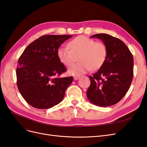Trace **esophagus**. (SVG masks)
Instances as JSON below:
<instances>
[{"mask_svg": "<svg viewBox=\"0 0 147 147\" xmlns=\"http://www.w3.org/2000/svg\"><path fill=\"white\" fill-rule=\"evenodd\" d=\"M80 78V77L79 76H75L74 77V79L75 80H78Z\"/></svg>", "mask_w": 147, "mask_h": 147, "instance_id": "obj_1", "label": "esophagus"}]
</instances>
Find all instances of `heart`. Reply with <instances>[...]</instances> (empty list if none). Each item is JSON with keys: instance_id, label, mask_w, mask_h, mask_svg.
<instances>
[{"instance_id": "b5f03b06", "label": "heart", "mask_w": 147, "mask_h": 147, "mask_svg": "<svg viewBox=\"0 0 147 147\" xmlns=\"http://www.w3.org/2000/svg\"><path fill=\"white\" fill-rule=\"evenodd\" d=\"M69 47H60L57 51L59 61L66 66L72 65L78 56L79 63L69 69V74L81 75L90 71L99 69L103 65L107 56V48L103 42L84 35L75 37L69 43Z\"/></svg>"}]
</instances>
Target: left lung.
Listing matches in <instances>:
<instances>
[{
	"label": "left lung",
	"mask_w": 147,
	"mask_h": 147,
	"mask_svg": "<svg viewBox=\"0 0 147 147\" xmlns=\"http://www.w3.org/2000/svg\"><path fill=\"white\" fill-rule=\"evenodd\" d=\"M102 40L107 48V56L100 68L92 76L86 96L91 103L100 107L116 104L126 95L133 78L134 59L121 40L106 34L91 37Z\"/></svg>",
	"instance_id": "8db88e82"
}]
</instances>
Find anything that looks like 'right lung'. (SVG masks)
<instances>
[{
	"label": "right lung",
	"instance_id": "right-lung-1",
	"mask_svg": "<svg viewBox=\"0 0 147 147\" xmlns=\"http://www.w3.org/2000/svg\"><path fill=\"white\" fill-rule=\"evenodd\" d=\"M70 35H45L30 43L22 53L16 68L17 86L33 107L47 109L63 101L73 77L61 78L66 69L57 51Z\"/></svg>",
	"mask_w": 147,
	"mask_h": 147
}]
</instances>
